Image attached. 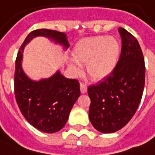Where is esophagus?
Instances as JSON below:
<instances>
[{"label":"esophagus","instance_id":"34e87169","mask_svg":"<svg viewBox=\"0 0 155 155\" xmlns=\"http://www.w3.org/2000/svg\"><path fill=\"white\" fill-rule=\"evenodd\" d=\"M80 87H81V94H86L87 91V84L81 82L80 84Z\"/></svg>","mask_w":155,"mask_h":155}]
</instances>
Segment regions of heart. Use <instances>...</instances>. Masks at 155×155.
<instances>
[{
  "mask_svg": "<svg viewBox=\"0 0 155 155\" xmlns=\"http://www.w3.org/2000/svg\"><path fill=\"white\" fill-rule=\"evenodd\" d=\"M120 47L113 37L98 36L85 38L74 47L73 56L82 64H87V71L94 80H101L108 76L116 67ZM70 68L75 74L81 72V68L71 63Z\"/></svg>",
  "mask_w": 155,
  "mask_h": 155,
  "instance_id": "heart-1",
  "label": "heart"
}]
</instances>
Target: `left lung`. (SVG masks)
Segmentation results:
<instances>
[{
  "label": "left lung",
  "mask_w": 155,
  "mask_h": 155,
  "mask_svg": "<svg viewBox=\"0 0 155 155\" xmlns=\"http://www.w3.org/2000/svg\"><path fill=\"white\" fill-rule=\"evenodd\" d=\"M120 57L108 77L88 87L89 118L97 130L113 133L130 121L141 102L145 85L144 57L138 41L119 27Z\"/></svg>",
  "instance_id": "left-lung-1"
}]
</instances>
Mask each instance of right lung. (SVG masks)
I'll use <instances>...</instances> for the list:
<instances>
[{
    "instance_id": "add662e5",
    "label": "right lung",
    "mask_w": 155,
    "mask_h": 155,
    "mask_svg": "<svg viewBox=\"0 0 155 155\" xmlns=\"http://www.w3.org/2000/svg\"><path fill=\"white\" fill-rule=\"evenodd\" d=\"M44 36L68 48L66 34L54 30L38 29L30 32L17 54L14 72V94L21 113L27 122L45 133L61 130L67 123L73 105L81 95L76 79H67L59 71L39 81L30 80L21 67L25 45L35 37Z\"/></svg>"
}]
</instances>
